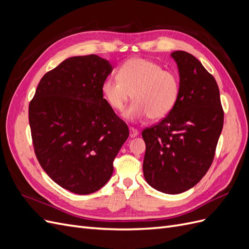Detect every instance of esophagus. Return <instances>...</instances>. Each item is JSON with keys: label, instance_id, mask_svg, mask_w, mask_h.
<instances>
[{"label": "esophagus", "instance_id": "1", "mask_svg": "<svg viewBox=\"0 0 249 249\" xmlns=\"http://www.w3.org/2000/svg\"><path fill=\"white\" fill-rule=\"evenodd\" d=\"M138 130L137 129H135V127H130V137H132V138H134V137H136L137 135H138Z\"/></svg>", "mask_w": 249, "mask_h": 249}]
</instances>
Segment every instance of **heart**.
Returning <instances> with one entry per match:
<instances>
[{
    "instance_id": "heart-1",
    "label": "heart",
    "mask_w": 249,
    "mask_h": 249,
    "mask_svg": "<svg viewBox=\"0 0 249 249\" xmlns=\"http://www.w3.org/2000/svg\"><path fill=\"white\" fill-rule=\"evenodd\" d=\"M179 80L175 72L163 70L154 61L142 58L127 60L118 70V77L103 81L102 94L109 107L123 111L133 95L134 103L124 112L125 118L160 120L176 106L179 95Z\"/></svg>"
}]
</instances>
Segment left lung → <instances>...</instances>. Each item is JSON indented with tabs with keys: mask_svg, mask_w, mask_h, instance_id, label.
I'll use <instances>...</instances> for the list:
<instances>
[{
	"mask_svg": "<svg viewBox=\"0 0 249 249\" xmlns=\"http://www.w3.org/2000/svg\"><path fill=\"white\" fill-rule=\"evenodd\" d=\"M179 71L176 106L159 123L145 127L143 175L158 191L178 194L205 177L213 163L224 112L214 77L193 55L171 54Z\"/></svg>",
	"mask_w": 249,
	"mask_h": 249,
	"instance_id": "8db88e82",
	"label": "left lung"
}]
</instances>
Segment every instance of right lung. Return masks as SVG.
Masks as SVG:
<instances>
[{"mask_svg":"<svg viewBox=\"0 0 249 249\" xmlns=\"http://www.w3.org/2000/svg\"><path fill=\"white\" fill-rule=\"evenodd\" d=\"M112 71L96 55L64 60L41 78L29 104L34 152L64 189L89 194L106 184L129 127L109 107L102 84Z\"/></svg>","mask_w":249,"mask_h":249,"instance_id":"1","label":"right lung"}]
</instances>
